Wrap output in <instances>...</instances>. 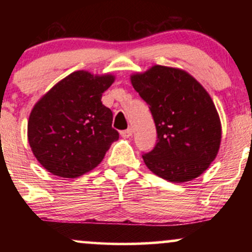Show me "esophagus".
<instances>
[{
  "label": "esophagus",
  "instance_id": "34e87169",
  "mask_svg": "<svg viewBox=\"0 0 252 252\" xmlns=\"http://www.w3.org/2000/svg\"><path fill=\"white\" fill-rule=\"evenodd\" d=\"M132 135V129L131 128H128L126 130H123V131H121V136L124 138H128L130 136Z\"/></svg>",
  "mask_w": 252,
  "mask_h": 252
}]
</instances>
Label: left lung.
I'll list each match as a JSON object with an SVG mask.
<instances>
[{"label": "left lung", "instance_id": "1", "mask_svg": "<svg viewBox=\"0 0 252 252\" xmlns=\"http://www.w3.org/2000/svg\"><path fill=\"white\" fill-rule=\"evenodd\" d=\"M149 105L158 143L143 154L146 166L170 182L198 178L218 154L221 124L215 103L200 83L180 68L154 65L130 76Z\"/></svg>", "mask_w": 252, "mask_h": 252}]
</instances>
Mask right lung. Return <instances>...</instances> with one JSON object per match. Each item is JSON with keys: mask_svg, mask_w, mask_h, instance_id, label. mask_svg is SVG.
<instances>
[{"mask_svg": "<svg viewBox=\"0 0 252 252\" xmlns=\"http://www.w3.org/2000/svg\"><path fill=\"white\" fill-rule=\"evenodd\" d=\"M114 82L112 74L76 71L37 100L28 120V142L47 172L73 179L102 162L120 137L111 110L102 103Z\"/></svg>", "mask_w": 252, "mask_h": 252, "instance_id": "add662e5", "label": "right lung"}]
</instances>
